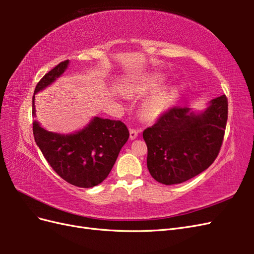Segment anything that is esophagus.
Segmentation results:
<instances>
[{
  "label": "esophagus",
  "mask_w": 254,
  "mask_h": 254,
  "mask_svg": "<svg viewBox=\"0 0 254 254\" xmlns=\"http://www.w3.org/2000/svg\"><path fill=\"white\" fill-rule=\"evenodd\" d=\"M137 134H139V131H137V130H135V129H130L129 130V136H130V139H131V140L136 139Z\"/></svg>",
  "instance_id": "34e87169"
}]
</instances>
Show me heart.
Masks as SVG:
<instances>
[{"instance_id":"1","label":"heart","mask_w":254,"mask_h":254,"mask_svg":"<svg viewBox=\"0 0 254 254\" xmlns=\"http://www.w3.org/2000/svg\"><path fill=\"white\" fill-rule=\"evenodd\" d=\"M163 79L160 76H153L145 83V89L156 90L161 86ZM173 103V95L170 90H159L147 97L142 104V114L146 120H156L165 113Z\"/></svg>"}]
</instances>
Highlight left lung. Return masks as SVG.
Wrapping results in <instances>:
<instances>
[{
	"instance_id": "left-lung-1",
	"label": "left lung",
	"mask_w": 254,
	"mask_h": 254,
	"mask_svg": "<svg viewBox=\"0 0 254 254\" xmlns=\"http://www.w3.org/2000/svg\"><path fill=\"white\" fill-rule=\"evenodd\" d=\"M188 107H174L156 124L146 128L147 167L158 182L172 186L188 181L209 167L217 158L228 120V99H212L200 113Z\"/></svg>"
}]
</instances>
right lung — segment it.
<instances>
[{"mask_svg": "<svg viewBox=\"0 0 254 254\" xmlns=\"http://www.w3.org/2000/svg\"><path fill=\"white\" fill-rule=\"evenodd\" d=\"M68 65L64 60L45 74L37 83L35 94L50 86ZM35 95L33 115L36 117ZM35 141L49 164L61 178L78 188H93L103 182L129 137L128 128L121 121L95 117L79 131L71 134L51 132L34 121Z\"/></svg>", "mask_w": 254, "mask_h": 254, "instance_id": "obj_1", "label": "right lung"}]
</instances>
